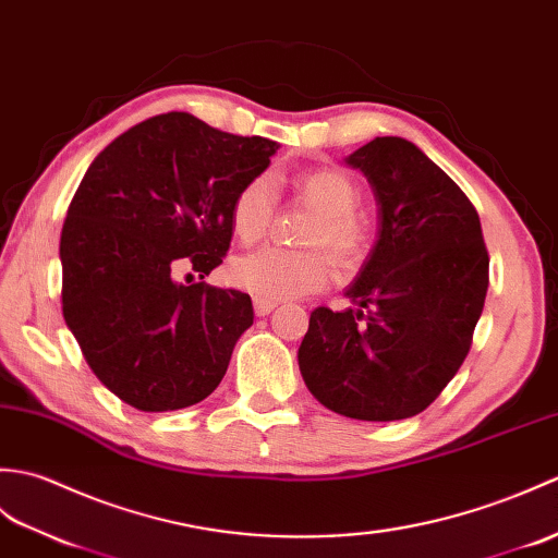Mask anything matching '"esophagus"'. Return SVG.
Instances as JSON below:
<instances>
[{
  "mask_svg": "<svg viewBox=\"0 0 558 558\" xmlns=\"http://www.w3.org/2000/svg\"><path fill=\"white\" fill-rule=\"evenodd\" d=\"M253 305H255V313L259 315V317H265V315H269L271 311H275V307H277V303L275 301H265V299H257V295H255V299H253Z\"/></svg>",
  "mask_w": 558,
  "mask_h": 558,
  "instance_id": "34e87169",
  "label": "esophagus"
}]
</instances>
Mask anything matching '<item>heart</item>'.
Wrapping results in <instances>:
<instances>
[{"label": "heart", "instance_id": "obj_1", "mask_svg": "<svg viewBox=\"0 0 558 558\" xmlns=\"http://www.w3.org/2000/svg\"><path fill=\"white\" fill-rule=\"evenodd\" d=\"M293 189L317 213L305 245L325 247L341 267L361 263L367 251V225L355 213L361 205L357 183L337 167L303 171ZM275 213V181L267 174L247 181L231 203V231L243 245H253L267 233ZM329 257L322 251H283L263 247L231 265V281L265 301H283L327 287Z\"/></svg>", "mask_w": 558, "mask_h": 558}]
</instances>
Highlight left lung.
Masks as SVG:
<instances>
[{
  "label": "left lung",
  "mask_w": 558,
  "mask_h": 558,
  "mask_svg": "<svg viewBox=\"0 0 558 558\" xmlns=\"http://www.w3.org/2000/svg\"><path fill=\"white\" fill-rule=\"evenodd\" d=\"M345 162L373 185L379 236L345 291L355 307L311 313L299 365L329 411L389 423L423 413L463 365L489 255L475 205L413 143L384 135Z\"/></svg>",
  "instance_id": "obj_1"
}]
</instances>
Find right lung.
<instances>
[{"mask_svg": "<svg viewBox=\"0 0 558 558\" xmlns=\"http://www.w3.org/2000/svg\"><path fill=\"white\" fill-rule=\"evenodd\" d=\"M277 147L169 111L121 133L85 171L61 229V313L123 403L179 411L219 387L253 325L251 295L177 277L221 265L233 197Z\"/></svg>", "mask_w": 558, "mask_h": 558, "instance_id": "1", "label": "right lung"}]
</instances>
